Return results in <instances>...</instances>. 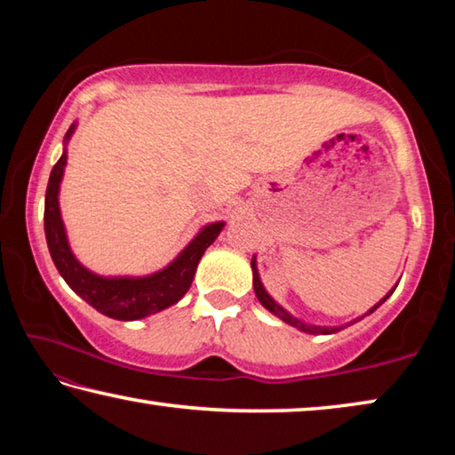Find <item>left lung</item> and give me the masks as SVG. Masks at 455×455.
Wrapping results in <instances>:
<instances>
[{
  "label": "left lung",
  "mask_w": 455,
  "mask_h": 455,
  "mask_svg": "<svg viewBox=\"0 0 455 455\" xmlns=\"http://www.w3.org/2000/svg\"><path fill=\"white\" fill-rule=\"evenodd\" d=\"M251 267H252V287H255V292H257V299L260 301V305L265 307V309H268L271 311L273 315H276V317L279 319H283L284 323H289V325H292V327H297V329H301V331H305V333H323V335H329V333H335V331H339V329H343V327H317V325H307V323H303V321H299V319H295L292 317V315H289L287 311L283 309L281 305H276L275 301H273V297L268 295V292L265 291V287H263V283H260V279H259V271H257V260L252 259L251 260ZM395 289H391V292H394ZM391 292H387V295H385L379 303H377L375 307H371V309H369V313H373L377 307H379L385 299H387ZM369 313H365V315H369ZM363 315V317H365ZM361 319V317H359ZM357 319V321H359ZM355 323V321H353ZM351 325V323H349Z\"/></svg>",
  "instance_id": "1"
}]
</instances>
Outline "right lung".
I'll use <instances>...</instances> for the list:
<instances>
[{"instance_id": "add662e5", "label": "right lung", "mask_w": 455, "mask_h": 455, "mask_svg": "<svg viewBox=\"0 0 455 455\" xmlns=\"http://www.w3.org/2000/svg\"><path fill=\"white\" fill-rule=\"evenodd\" d=\"M74 128L76 124L68 130L64 142L70 140ZM66 158L68 156L64 148V154H61L58 163L52 168L48 190H45L44 228L53 265H56L60 275L64 276V281L70 284V289L78 292L84 301L94 307V309L104 313L106 317L120 321L148 317L152 313H158L166 309V307L179 303L184 292L190 289L200 257L214 243V238L220 235L225 222H212V225L204 227L192 238L187 249L171 265L164 267L163 271L148 276L94 275L88 268H84L72 255L64 222H61L58 192L61 176H64Z\"/></svg>"}]
</instances>
